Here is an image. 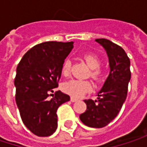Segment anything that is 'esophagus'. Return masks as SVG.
<instances>
[{
	"instance_id": "34e87169",
	"label": "esophagus",
	"mask_w": 147,
	"mask_h": 147,
	"mask_svg": "<svg viewBox=\"0 0 147 147\" xmlns=\"http://www.w3.org/2000/svg\"><path fill=\"white\" fill-rule=\"evenodd\" d=\"M78 100V99H76V98H74V97H71V102H76V101H77Z\"/></svg>"
}]
</instances>
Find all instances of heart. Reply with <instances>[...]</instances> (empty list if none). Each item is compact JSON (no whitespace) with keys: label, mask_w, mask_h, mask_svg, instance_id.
Returning a JSON list of instances; mask_svg holds the SVG:
<instances>
[{"label":"heart","mask_w":147,"mask_h":147,"mask_svg":"<svg viewBox=\"0 0 147 147\" xmlns=\"http://www.w3.org/2000/svg\"><path fill=\"white\" fill-rule=\"evenodd\" d=\"M82 59L88 65V67L91 68V72H90L91 77L96 82L102 81L105 72L104 70L99 67L100 65V57L96 53H88L82 56ZM71 60L65 59V62L63 63L62 69H61L62 74L64 76L69 75L71 71ZM92 88H93V85L89 81H82V80H76V79H72L66 82L63 86V89L65 93L69 94L72 97H76V98L82 97L86 93L92 90Z\"/></svg>","instance_id":"1"}]
</instances>
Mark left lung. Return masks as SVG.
Segmentation results:
<instances>
[{"label":"left lung","mask_w":147,"mask_h":147,"mask_svg":"<svg viewBox=\"0 0 147 147\" xmlns=\"http://www.w3.org/2000/svg\"><path fill=\"white\" fill-rule=\"evenodd\" d=\"M95 42L106 51L110 74L95 100H85L87 110L80 115V120L91 128H103L108 125L118 114L128 93L130 81V60L125 51L107 39H96Z\"/></svg>","instance_id":"obj_1"}]
</instances>
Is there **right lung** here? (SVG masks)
Listing matches in <instances>:
<instances>
[{"label": "right lung", "mask_w": 147, "mask_h": 147, "mask_svg": "<svg viewBox=\"0 0 147 147\" xmlns=\"http://www.w3.org/2000/svg\"><path fill=\"white\" fill-rule=\"evenodd\" d=\"M72 48L73 42H42L30 48L18 65L16 104L24 124L37 136H49L55 132L57 110L70 100V96L59 90L54 95L51 93L59 86L63 63Z\"/></svg>", "instance_id": "obj_1"}]
</instances>
